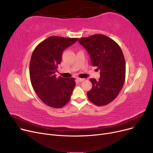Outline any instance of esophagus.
I'll list each match as a JSON object with an SVG mask.
<instances>
[{
  "label": "esophagus",
  "instance_id": "34e87169",
  "mask_svg": "<svg viewBox=\"0 0 153 153\" xmlns=\"http://www.w3.org/2000/svg\"><path fill=\"white\" fill-rule=\"evenodd\" d=\"M77 81H78L79 82H82V81H84V79H81V78H77Z\"/></svg>",
  "mask_w": 153,
  "mask_h": 153
}]
</instances>
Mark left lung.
<instances>
[{
	"instance_id": "obj_1",
	"label": "left lung",
	"mask_w": 153,
	"mask_h": 153,
	"mask_svg": "<svg viewBox=\"0 0 153 153\" xmlns=\"http://www.w3.org/2000/svg\"><path fill=\"white\" fill-rule=\"evenodd\" d=\"M91 56L92 66L100 71L99 81L90 79L92 89L87 92L89 100L95 105H105L113 101L123 86L126 66L123 52L110 38L93 35L78 40Z\"/></svg>"
}]
</instances>
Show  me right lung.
I'll return each mask as SVG.
<instances>
[{
  "label": "right lung",
  "instance_id": "1",
  "mask_svg": "<svg viewBox=\"0 0 153 153\" xmlns=\"http://www.w3.org/2000/svg\"><path fill=\"white\" fill-rule=\"evenodd\" d=\"M77 38L52 36L35 48L30 62L31 83L37 95L46 105L61 108L69 101L76 85L74 77H56L63 51L77 41Z\"/></svg>",
  "mask_w": 153,
  "mask_h": 153
}]
</instances>
